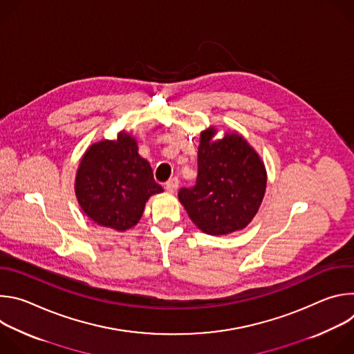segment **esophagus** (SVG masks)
<instances>
[{
    "label": "esophagus",
    "mask_w": 354,
    "mask_h": 354,
    "mask_svg": "<svg viewBox=\"0 0 354 354\" xmlns=\"http://www.w3.org/2000/svg\"><path fill=\"white\" fill-rule=\"evenodd\" d=\"M178 187H179V180H178V178H172V179H169V180L165 183V189H167L169 193H175V192L178 190Z\"/></svg>",
    "instance_id": "obj_1"
}]
</instances>
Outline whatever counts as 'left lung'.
I'll use <instances>...</instances> for the list:
<instances>
[{
    "label": "left lung",
    "instance_id": "8db88e82",
    "mask_svg": "<svg viewBox=\"0 0 354 354\" xmlns=\"http://www.w3.org/2000/svg\"><path fill=\"white\" fill-rule=\"evenodd\" d=\"M214 126L201 131L197 151V179L182 187L179 201L190 220L210 235L243 230L262 205L266 192V168L257 151L238 133L223 138Z\"/></svg>",
    "mask_w": 354,
    "mask_h": 354
}]
</instances>
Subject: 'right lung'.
Listing matches in <instances>:
<instances>
[{"label":"right lung","instance_id":"right-lung-1","mask_svg":"<svg viewBox=\"0 0 354 354\" xmlns=\"http://www.w3.org/2000/svg\"><path fill=\"white\" fill-rule=\"evenodd\" d=\"M161 192L148 161L138 154L136 138L126 131L118 140L92 144L75 176V196L84 213L116 231L134 227L149 196Z\"/></svg>","mask_w":354,"mask_h":354}]
</instances>
